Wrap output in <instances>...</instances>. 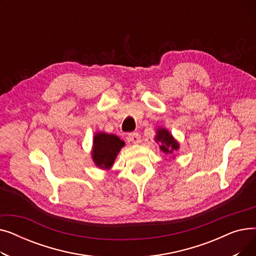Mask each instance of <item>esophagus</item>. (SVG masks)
<instances>
[{"instance_id":"obj_1","label":"esophagus","mask_w":256,"mask_h":256,"mask_svg":"<svg viewBox=\"0 0 256 256\" xmlns=\"http://www.w3.org/2000/svg\"><path fill=\"white\" fill-rule=\"evenodd\" d=\"M128 139L130 142L134 143V144H139L141 142V138H140V135L137 132H132V134H130V135L128 136Z\"/></svg>"}]
</instances>
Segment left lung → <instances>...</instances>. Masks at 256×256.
Here are the masks:
<instances>
[{
    "label": "left lung",
    "instance_id": "1",
    "mask_svg": "<svg viewBox=\"0 0 256 256\" xmlns=\"http://www.w3.org/2000/svg\"><path fill=\"white\" fill-rule=\"evenodd\" d=\"M154 141L160 145V150H162L165 154L172 156L174 152L180 150V143L178 141L173 137L172 134L165 128L160 126L156 130V136ZM176 156H172L174 158Z\"/></svg>",
    "mask_w": 256,
    "mask_h": 256
}]
</instances>
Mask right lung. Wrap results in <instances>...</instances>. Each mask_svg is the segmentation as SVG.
<instances>
[{
	"label": "right lung",
	"instance_id": "add662e5",
	"mask_svg": "<svg viewBox=\"0 0 256 256\" xmlns=\"http://www.w3.org/2000/svg\"><path fill=\"white\" fill-rule=\"evenodd\" d=\"M124 145V141L114 134H106L104 132H96L93 137L91 150L93 163L96 167L109 171L113 167L119 152Z\"/></svg>",
	"mask_w": 256,
	"mask_h": 256
}]
</instances>
